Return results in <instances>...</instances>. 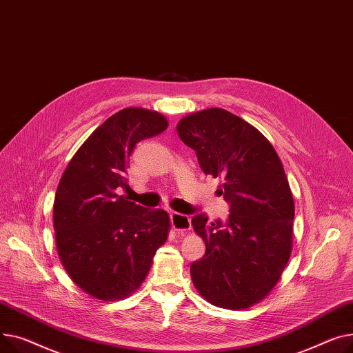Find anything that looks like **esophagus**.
<instances>
[{"label": "esophagus", "instance_id": "esophagus-1", "mask_svg": "<svg viewBox=\"0 0 353 353\" xmlns=\"http://www.w3.org/2000/svg\"><path fill=\"white\" fill-rule=\"evenodd\" d=\"M171 223L174 230L183 235L186 231L191 230V218L188 215H183V214H178V212H171Z\"/></svg>", "mask_w": 353, "mask_h": 353}]
</instances>
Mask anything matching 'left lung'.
I'll return each mask as SVG.
<instances>
[{
  "label": "left lung",
  "mask_w": 353,
  "mask_h": 353,
  "mask_svg": "<svg viewBox=\"0 0 353 353\" xmlns=\"http://www.w3.org/2000/svg\"><path fill=\"white\" fill-rule=\"evenodd\" d=\"M176 132L231 205L225 223L192 218L206 246L191 265L194 286L218 307H250L272 291L292 252L295 203L282 162L254 125L222 108L183 117Z\"/></svg>",
  "instance_id": "8db88e82"
}]
</instances>
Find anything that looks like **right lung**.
Listing matches in <instances>:
<instances>
[{
  "instance_id": "right-lung-1",
  "label": "right lung",
  "mask_w": 353,
  "mask_h": 353,
  "mask_svg": "<svg viewBox=\"0 0 353 353\" xmlns=\"http://www.w3.org/2000/svg\"><path fill=\"white\" fill-rule=\"evenodd\" d=\"M167 128L157 111L123 108L88 137L61 176L52 215L57 252L71 281L95 299L132 295L167 242L168 212L118 194L128 186L135 145Z\"/></svg>"
}]
</instances>
